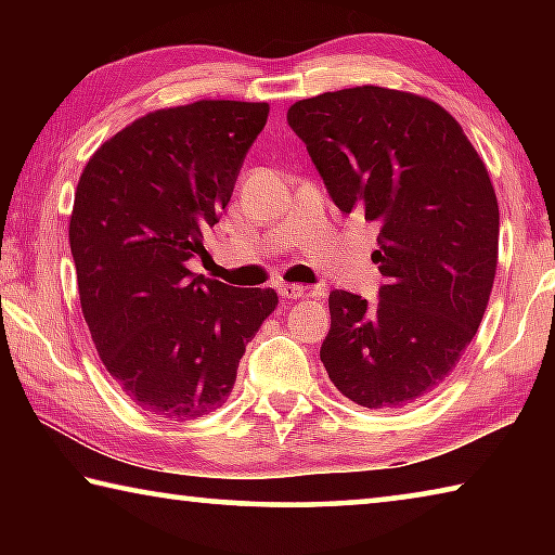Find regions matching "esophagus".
Returning a JSON list of instances; mask_svg holds the SVG:
<instances>
[{
  "label": "esophagus",
  "instance_id": "esophagus-1",
  "mask_svg": "<svg viewBox=\"0 0 555 555\" xmlns=\"http://www.w3.org/2000/svg\"><path fill=\"white\" fill-rule=\"evenodd\" d=\"M279 294H281V298L294 300V298L306 296V286H300V284H279Z\"/></svg>",
  "mask_w": 555,
  "mask_h": 555
}]
</instances>
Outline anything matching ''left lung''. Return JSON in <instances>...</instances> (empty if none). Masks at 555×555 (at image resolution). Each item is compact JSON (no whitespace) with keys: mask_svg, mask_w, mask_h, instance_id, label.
<instances>
[{"mask_svg":"<svg viewBox=\"0 0 555 555\" xmlns=\"http://www.w3.org/2000/svg\"><path fill=\"white\" fill-rule=\"evenodd\" d=\"M286 119L337 208L379 228V300L333 291L323 367L364 409L411 406L453 372L492 294L500 205L487 166L455 117L413 92H323Z\"/></svg>","mask_w":555,"mask_h":555,"instance_id":"1","label":"left lung"}]
</instances>
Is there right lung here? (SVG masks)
<instances>
[{
	"label": "right lung",
	"mask_w": 555,
	"mask_h": 555,
	"mask_svg": "<svg viewBox=\"0 0 555 555\" xmlns=\"http://www.w3.org/2000/svg\"><path fill=\"white\" fill-rule=\"evenodd\" d=\"M267 102L156 109L107 139L75 191L70 251L100 360L142 411L193 421L220 409L244 347L279 304L188 269L232 198Z\"/></svg>",
	"instance_id": "right-lung-1"
}]
</instances>
